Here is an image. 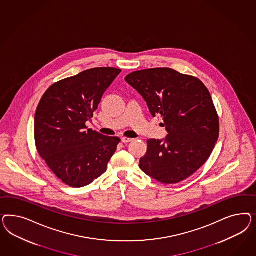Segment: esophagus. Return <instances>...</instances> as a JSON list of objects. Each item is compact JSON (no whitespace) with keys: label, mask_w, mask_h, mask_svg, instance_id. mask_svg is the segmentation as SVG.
Returning a JSON list of instances; mask_svg holds the SVG:
<instances>
[{"label":"esophagus","mask_w":256,"mask_h":256,"mask_svg":"<svg viewBox=\"0 0 256 256\" xmlns=\"http://www.w3.org/2000/svg\"><path fill=\"white\" fill-rule=\"evenodd\" d=\"M122 140V142H124V144H128V142H130L133 140V139H130V138H126V137H124V138H122L121 139Z\"/></svg>","instance_id":"1"}]
</instances>
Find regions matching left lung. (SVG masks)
<instances>
[{"mask_svg":"<svg viewBox=\"0 0 256 256\" xmlns=\"http://www.w3.org/2000/svg\"><path fill=\"white\" fill-rule=\"evenodd\" d=\"M124 80L148 104L151 116H162L168 135L149 139L140 168L163 184L188 178L210 158L220 124L210 91L197 78L172 68H151L128 74Z\"/></svg>","mask_w":256,"mask_h":256,"instance_id":"obj_1","label":"left lung"}]
</instances>
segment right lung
<instances>
[{
	"label": "right lung",
	"instance_id": "1",
	"mask_svg": "<svg viewBox=\"0 0 256 256\" xmlns=\"http://www.w3.org/2000/svg\"><path fill=\"white\" fill-rule=\"evenodd\" d=\"M121 70L96 68L62 80L43 94L34 116L40 156L64 183L91 184L107 170L120 139L86 128L106 90Z\"/></svg>",
	"mask_w": 256,
	"mask_h": 256
}]
</instances>
